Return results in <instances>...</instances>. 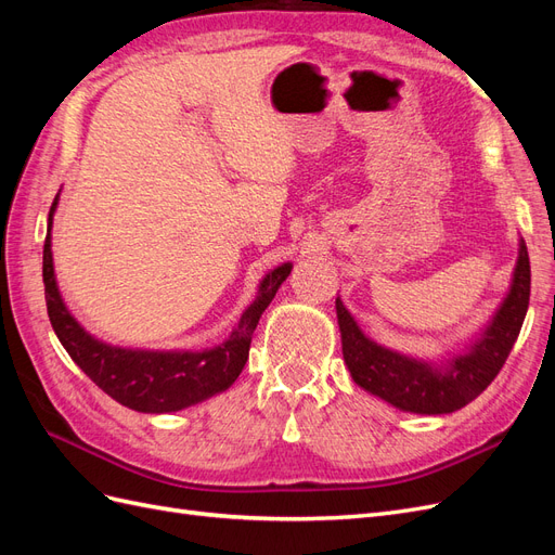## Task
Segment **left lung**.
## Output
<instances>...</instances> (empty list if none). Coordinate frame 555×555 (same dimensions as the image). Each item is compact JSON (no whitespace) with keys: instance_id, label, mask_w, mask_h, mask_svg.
I'll list each match as a JSON object with an SVG mask.
<instances>
[{"instance_id":"obj_1","label":"left lung","mask_w":555,"mask_h":555,"mask_svg":"<svg viewBox=\"0 0 555 555\" xmlns=\"http://www.w3.org/2000/svg\"><path fill=\"white\" fill-rule=\"evenodd\" d=\"M530 300V259L526 241H518V259L507 296L491 322L461 354L442 363L414 359L396 349L382 347L359 328L354 317L335 298L338 326L343 338V357L349 375L363 391L373 393L389 405L414 414H449L473 402L489 386L524 326Z\"/></svg>"}]
</instances>
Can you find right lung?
Returning a JSON list of instances; mask_svg holds the SVG:
<instances>
[{
	"mask_svg": "<svg viewBox=\"0 0 555 555\" xmlns=\"http://www.w3.org/2000/svg\"><path fill=\"white\" fill-rule=\"evenodd\" d=\"M60 194L48 212V233L43 243V284L46 306L53 331L60 338L66 354L86 373L99 389L106 391L120 405L145 412L166 414L192 408L215 393L227 391L243 373L251 333H255L259 317L271 306L280 284L292 273V263H282L259 282L257 298L243 312L238 326L231 331L222 345L210 349H131L115 347L94 338L82 328L76 317L64 306L53 266V215L57 210Z\"/></svg>",
	"mask_w": 555,
	"mask_h": 555,
	"instance_id": "obj_1",
	"label": "right lung"
}]
</instances>
